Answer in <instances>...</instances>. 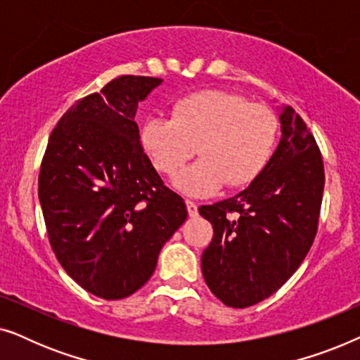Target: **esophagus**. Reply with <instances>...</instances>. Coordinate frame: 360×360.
Returning <instances> with one entry per match:
<instances>
[{
	"instance_id": "obj_1",
	"label": "esophagus",
	"mask_w": 360,
	"mask_h": 360,
	"mask_svg": "<svg viewBox=\"0 0 360 360\" xmlns=\"http://www.w3.org/2000/svg\"><path fill=\"white\" fill-rule=\"evenodd\" d=\"M186 210H188L190 218H196V216H198V206H196V203H193V201L186 200Z\"/></svg>"
}]
</instances>
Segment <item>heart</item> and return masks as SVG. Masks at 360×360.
I'll list each match as a JSON object with an SVG mask.
<instances>
[{"label":"heart","instance_id":"b5f03b06","mask_svg":"<svg viewBox=\"0 0 360 360\" xmlns=\"http://www.w3.org/2000/svg\"><path fill=\"white\" fill-rule=\"evenodd\" d=\"M277 132V116L269 106L205 90L176 100L172 120L147 117L139 139L152 165L165 175H174L198 152L201 159L172 184L184 195L205 198L224 184L231 188L252 184L272 159Z\"/></svg>","mask_w":360,"mask_h":360}]
</instances>
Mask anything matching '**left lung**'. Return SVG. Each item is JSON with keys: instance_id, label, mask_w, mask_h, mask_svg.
<instances>
[{"instance_id": "obj_1", "label": "left lung", "mask_w": 360, "mask_h": 360, "mask_svg": "<svg viewBox=\"0 0 360 360\" xmlns=\"http://www.w3.org/2000/svg\"><path fill=\"white\" fill-rule=\"evenodd\" d=\"M278 120L282 139L262 174L233 198L200 206L214 233L201 272L226 307H252L277 292L307 257L318 231L321 152L292 106Z\"/></svg>"}]
</instances>
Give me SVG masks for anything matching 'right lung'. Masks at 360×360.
Returning <instances> with one entry per match:
<instances>
[{"instance_id":"add662e5","label":"right lung","mask_w":360,"mask_h":360,"mask_svg":"<svg viewBox=\"0 0 360 360\" xmlns=\"http://www.w3.org/2000/svg\"><path fill=\"white\" fill-rule=\"evenodd\" d=\"M162 78L122 75L67 110L39 174L52 250L86 292L121 300L154 274L167 240L188 216L142 150L137 105Z\"/></svg>"}]
</instances>
